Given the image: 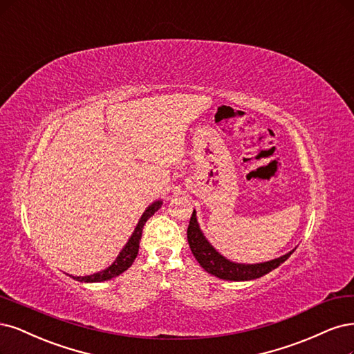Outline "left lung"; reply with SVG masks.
Here are the masks:
<instances>
[{
	"instance_id": "8db88e82",
	"label": "left lung",
	"mask_w": 354,
	"mask_h": 354,
	"mask_svg": "<svg viewBox=\"0 0 354 354\" xmlns=\"http://www.w3.org/2000/svg\"><path fill=\"white\" fill-rule=\"evenodd\" d=\"M187 241L193 256L196 258L203 270L211 275L227 279V281H250V279L261 278L265 274L275 270L283 262H286L290 258V254L296 250L293 249L288 253L279 256V258L259 263H239L230 261L219 253L211 245L209 240L205 237L194 209L187 228Z\"/></svg>"
}]
</instances>
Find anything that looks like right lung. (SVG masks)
I'll return each mask as SVG.
<instances>
[{"mask_svg": "<svg viewBox=\"0 0 354 354\" xmlns=\"http://www.w3.org/2000/svg\"><path fill=\"white\" fill-rule=\"evenodd\" d=\"M161 205H162V201H155L148 206V208L145 209V212L142 214V216L139 219V223L135 227V231H133L131 236L129 237L124 248L121 249V252L117 254L115 261L108 268H105V270L96 272V274H92V275H84V277L70 275V277L80 283H102V281H108V279H111V278L120 275L121 272H124L126 270H129L131 263L135 262L138 252H139V241L142 237L143 225L158 209L161 208Z\"/></svg>", "mask_w": 354, "mask_h": 354, "instance_id": "obj_1", "label": "right lung"}]
</instances>
